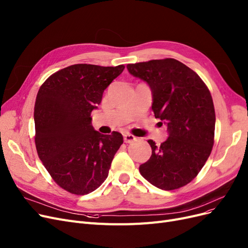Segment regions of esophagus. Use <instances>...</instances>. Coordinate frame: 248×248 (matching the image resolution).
Listing matches in <instances>:
<instances>
[{"mask_svg":"<svg viewBox=\"0 0 248 248\" xmlns=\"http://www.w3.org/2000/svg\"><path fill=\"white\" fill-rule=\"evenodd\" d=\"M124 140L125 143H133L134 141L137 140V138L135 136L131 135V134H124Z\"/></svg>","mask_w":248,"mask_h":248,"instance_id":"obj_1","label":"esophagus"}]
</instances>
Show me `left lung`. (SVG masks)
Segmentation results:
<instances>
[{
    "label": "left lung",
    "instance_id": "obj_1",
    "mask_svg": "<svg viewBox=\"0 0 248 248\" xmlns=\"http://www.w3.org/2000/svg\"><path fill=\"white\" fill-rule=\"evenodd\" d=\"M126 68L150 87L154 115L169 132L159 146L148 140L152 154L139 168L142 177L162 190L187 185L214 146L216 113L208 88L195 71L172 58L127 64Z\"/></svg>",
    "mask_w": 248,
    "mask_h": 248
}]
</instances>
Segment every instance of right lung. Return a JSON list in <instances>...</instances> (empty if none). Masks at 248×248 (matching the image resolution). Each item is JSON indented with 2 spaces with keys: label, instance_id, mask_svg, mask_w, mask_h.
I'll return each mask as SVG.
<instances>
[{
  "label": "right lung",
  "instance_id": "1",
  "mask_svg": "<svg viewBox=\"0 0 248 248\" xmlns=\"http://www.w3.org/2000/svg\"><path fill=\"white\" fill-rule=\"evenodd\" d=\"M124 65L75 64L53 73L41 86L34 104V142L44 167L62 189L77 195L96 190L108 177L123 135H102L91 113L104 90Z\"/></svg>",
  "mask_w": 248,
  "mask_h": 248
}]
</instances>
